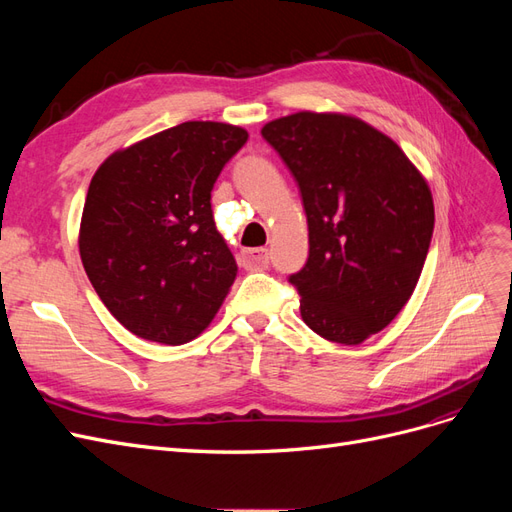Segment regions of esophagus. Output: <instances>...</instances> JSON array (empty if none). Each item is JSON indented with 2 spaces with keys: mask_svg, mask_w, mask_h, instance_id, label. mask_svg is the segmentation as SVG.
I'll use <instances>...</instances> for the list:
<instances>
[{
  "mask_svg": "<svg viewBox=\"0 0 512 512\" xmlns=\"http://www.w3.org/2000/svg\"><path fill=\"white\" fill-rule=\"evenodd\" d=\"M241 260H243V267L245 269H254L256 271V269H267L271 256H269V250H265V247H260V250H245Z\"/></svg>",
  "mask_w": 512,
  "mask_h": 512,
  "instance_id": "34e87169",
  "label": "esophagus"
}]
</instances>
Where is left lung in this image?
I'll return each mask as SVG.
<instances>
[{
  "instance_id": "obj_1",
  "label": "left lung",
  "mask_w": 512,
  "mask_h": 512,
  "mask_svg": "<svg viewBox=\"0 0 512 512\" xmlns=\"http://www.w3.org/2000/svg\"><path fill=\"white\" fill-rule=\"evenodd\" d=\"M262 138L299 183L309 256L288 282L305 324L356 346L408 303L433 235L429 185L389 136L339 113L269 121Z\"/></svg>"
}]
</instances>
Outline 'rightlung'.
I'll return each mask as SVG.
<instances>
[{"instance_id": "obj_1", "label": "right lung", "mask_w": 512, "mask_h": 512, "mask_svg": "<svg viewBox=\"0 0 512 512\" xmlns=\"http://www.w3.org/2000/svg\"><path fill=\"white\" fill-rule=\"evenodd\" d=\"M243 128L185 121L115 151L89 183L79 250L123 327L179 346L203 333L237 277L211 190L245 145Z\"/></svg>"}]
</instances>
